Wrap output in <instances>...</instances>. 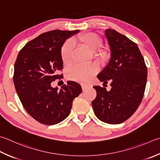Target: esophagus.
Returning a JSON list of instances; mask_svg holds the SVG:
<instances>
[{"label":"esophagus","mask_w":160,"mask_h":160,"mask_svg":"<svg viewBox=\"0 0 160 160\" xmlns=\"http://www.w3.org/2000/svg\"><path fill=\"white\" fill-rule=\"evenodd\" d=\"M81 86H82V89L83 91H85V90H86L87 89H88L92 87L90 85H82Z\"/></svg>","instance_id":"1"}]
</instances>
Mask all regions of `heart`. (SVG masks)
<instances>
[{"mask_svg": "<svg viewBox=\"0 0 160 160\" xmlns=\"http://www.w3.org/2000/svg\"><path fill=\"white\" fill-rule=\"evenodd\" d=\"M79 44L94 52V58L98 62L105 63L110 58V52L106 48L101 47L103 40L99 35L93 32L80 34L76 38ZM72 57V45L71 40L63 43L61 48V58L64 65L70 64ZM97 67L93 64L76 65L68 69L66 78L68 80L80 83H87L97 72Z\"/></svg>", "mask_w": 160, "mask_h": 160, "instance_id": "heart-1", "label": "heart"}]
</instances>
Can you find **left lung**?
<instances>
[{
	"label": "left lung",
	"mask_w": 160,
	"mask_h": 160,
	"mask_svg": "<svg viewBox=\"0 0 160 160\" xmlns=\"http://www.w3.org/2000/svg\"><path fill=\"white\" fill-rule=\"evenodd\" d=\"M110 59L97 75L110 80L111 89L94 86L97 97L92 102L94 114L104 122L116 124L129 119L141 103L147 81V67L137 45L112 28L105 31Z\"/></svg>",
	"instance_id": "left-lung-1"
}]
</instances>
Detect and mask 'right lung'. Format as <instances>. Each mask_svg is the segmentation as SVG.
I'll return each mask as SVG.
<instances>
[{
  "mask_svg": "<svg viewBox=\"0 0 160 160\" xmlns=\"http://www.w3.org/2000/svg\"><path fill=\"white\" fill-rule=\"evenodd\" d=\"M79 30H53L40 34L27 42L19 52L14 63L13 81L24 109L40 123L53 125L71 112L75 97L82 92L79 84L68 81L62 89L51 82L61 79L63 62L61 48L66 40Z\"/></svg>",
  "mask_w": 160,
  "mask_h": 160,
  "instance_id": "right-lung-1",
  "label": "right lung"
}]
</instances>
